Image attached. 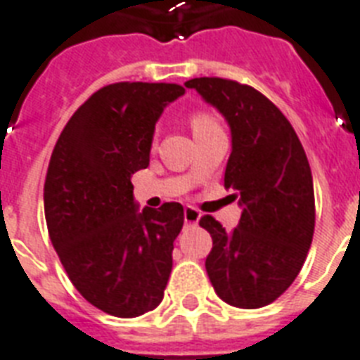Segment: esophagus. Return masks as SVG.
<instances>
[{"label": "esophagus", "mask_w": 360, "mask_h": 360, "mask_svg": "<svg viewBox=\"0 0 360 360\" xmlns=\"http://www.w3.org/2000/svg\"><path fill=\"white\" fill-rule=\"evenodd\" d=\"M200 217H202V214H200V211H198V209L191 207V205H188V207H185V222H186V224H198Z\"/></svg>", "instance_id": "1"}]
</instances>
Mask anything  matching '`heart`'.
<instances>
[{
    "mask_svg": "<svg viewBox=\"0 0 360 360\" xmlns=\"http://www.w3.org/2000/svg\"><path fill=\"white\" fill-rule=\"evenodd\" d=\"M191 127L194 134H200V132H205V130L219 127V123H217V120H214L211 114H207V112L196 110V112H192L191 114Z\"/></svg>",
    "mask_w": 360,
    "mask_h": 360,
    "instance_id": "obj_1",
    "label": "heart"
}]
</instances>
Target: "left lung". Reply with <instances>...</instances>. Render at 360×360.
Instances as JSON below:
<instances>
[{
  "label": "left lung",
  "instance_id": "left-lung-1",
  "mask_svg": "<svg viewBox=\"0 0 360 360\" xmlns=\"http://www.w3.org/2000/svg\"><path fill=\"white\" fill-rule=\"evenodd\" d=\"M185 86L230 124L224 186L243 205L231 231L211 214L200 219L213 239L209 280L231 307L262 308L293 284L312 245L316 203L307 153L285 115L252 86L207 76Z\"/></svg>",
  "mask_w": 360,
  "mask_h": 360
}]
</instances>
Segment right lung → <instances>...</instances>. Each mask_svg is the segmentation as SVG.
<instances>
[{
	"instance_id": "1",
	"label": "right lung",
	"mask_w": 360,
	"mask_h": 360,
	"mask_svg": "<svg viewBox=\"0 0 360 360\" xmlns=\"http://www.w3.org/2000/svg\"><path fill=\"white\" fill-rule=\"evenodd\" d=\"M185 93L177 84L101 87L65 124L44 181L48 233L70 282L115 318L160 304L185 211L177 202L138 211L132 174L149 166L155 123Z\"/></svg>"
}]
</instances>
